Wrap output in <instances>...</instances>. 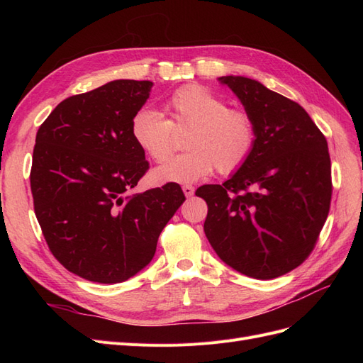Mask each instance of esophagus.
<instances>
[{
    "mask_svg": "<svg viewBox=\"0 0 363 363\" xmlns=\"http://www.w3.org/2000/svg\"><path fill=\"white\" fill-rule=\"evenodd\" d=\"M182 189H183V194H184L186 196H188V199H189V196H192L194 192H195V188H194L192 184H184Z\"/></svg>",
    "mask_w": 363,
    "mask_h": 363,
    "instance_id": "esophagus-1",
    "label": "esophagus"
}]
</instances>
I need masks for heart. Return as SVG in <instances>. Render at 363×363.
Returning a JSON list of instances; mask_svg holds the SVG:
<instances>
[{
  "instance_id": "heart-1",
  "label": "heart",
  "mask_w": 363,
  "mask_h": 363,
  "mask_svg": "<svg viewBox=\"0 0 363 363\" xmlns=\"http://www.w3.org/2000/svg\"><path fill=\"white\" fill-rule=\"evenodd\" d=\"M164 111L169 119L144 107L131 118L130 133L135 144L157 163L168 160L175 148V133L188 130L184 145L189 151L152 171L156 183H194L215 168L221 174L238 171L255 148L256 131L251 116L200 84L175 91Z\"/></svg>"
}]
</instances>
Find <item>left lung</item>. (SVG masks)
<instances>
[{
	"label": "left lung",
	"instance_id": "obj_1",
	"mask_svg": "<svg viewBox=\"0 0 363 363\" xmlns=\"http://www.w3.org/2000/svg\"><path fill=\"white\" fill-rule=\"evenodd\" d=\"M218 80L242 103L256 140L227 182L196 189L208 207L204 233L228 267L252 279H276L307 259L327 219V140L298 103L260 82L240 75Z\"/></svg>",
	"mask_w": 363,
	"mask_h": 363
}]
</instances>
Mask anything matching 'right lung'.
<instances>
[{
  "label": "right lung",
  "mask_w": 363,
  "mask_h": 363,
  "mask_svg": "<svg viewBox=\"0 0 363 363\" xmlns=\"http://www.w3.org/2000/svg\"><path fill=\"white\" fill-rule=\"evenodd\" d=\"M151 87L113 80L72 95L38 130L30 172L36 218L54 257L89 281L121 283L144 269L186 200L177 183L131 194L148 162L130 123Z\"/></svg>",
  "instance_id": "add662e5"
}]
</instances>
